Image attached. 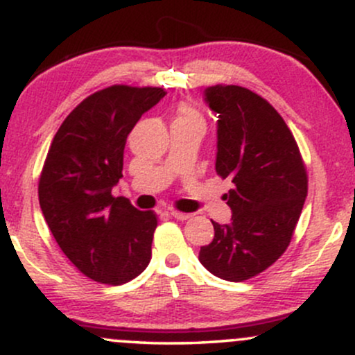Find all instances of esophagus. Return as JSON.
I'll return each mask as SVG.
<instances>
[{
    "label": "esophagus",
    "instance_id": "34e87169",
    "mask_svg": "<svg viewBox=\"0 0 355 355\" xmlns=\"http://www.w3.org/2000/svg\"><path fill=\"white\" fill-rule=\"evenodd\" d=\"M170 215L177 220H189L191 217V214H185V211H180V210H172L170 211Z\"/></svg>",
    "mask_w": 355,
    "mask_h": 355
}]
</instances>
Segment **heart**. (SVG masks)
<instances>
[{"mask_svg":"<svg viewBox=\"0 0 355 355\" xmlns=\"http://www.w3.org/2000/svg\"><path fill=\"white\" fill-rule=\"evenodd\" d=\"M177 120H200V118H198L197 112L191 107H189V105H182V107L178 108Z\"/></svg>","mask_w":355,"mask_h":355,"instance_id":"1","label":"heart"}]
</instances>
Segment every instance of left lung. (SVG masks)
Returning a JSON list of instances; mask_svg holds the SVG:
<instances>
[{
    "mask_svg": "<svg viewBox=\"0 0 355 355\" xmlns=\"http://www.w3.org/2000/svg\"><path fill=\"white\" fill-rule=\"evenodd\" d=\"M218 115L215 170L230 178L229 225L214 223V240L198 260L223 280L259 275L287 250L307 197V170L284 118L266 98L237 85L205 89Z\"/></svg>",
    "mask_w": 355,
    "mask_h": 355,
    "instance_id": "8db88e82",
    "label": "left lung"
}]
</instances>
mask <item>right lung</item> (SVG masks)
Returning <instances> with one entry per match:
<instances>
[{"label": "right lung", "mask_w": 355, "mask_h": 355, "mask_svg": "<svg viewBox=\"0 0 355 355\" xmlns=\"http://www.w3.org/2000/svg\"><path fill=\"white\" fill-rule=\"evenodd\" d=\"M164 96L158 87L95 92L64 118L48 150L40 207L63 254L95 282H130L152 259L157 214L113 197L112 189L123 177L126 137Z\"/></svg>", "instance_id": "1"}]
</instances>
